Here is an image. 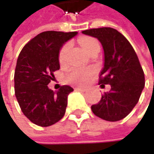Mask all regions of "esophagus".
Returning a JSON list of instances; mask_svg holds the SVG:
<instances>
[{
  "label": "esophagus",
  "instance_id": "1",
  "mask_svg": "<svg viewBox=\"0 0 154 154\" xmlns=\"http://www.w3.org/2000/svg\"><path fill=\"white\" fill-rule=\"evenodd\" d=\"M76 90H78V91H81V92H85L87 89L85 88V87H80V86H78V87H76L75 88Z\"/></svg>",
  "mask_w": 154,
  "mask_h": 154
}]
</instances>
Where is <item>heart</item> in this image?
<instances>
[{
    "instance_id": "1",
    "label": "heart",
    "mask_w": 154,
    "mask_h": 154,
    "mask_svg": "<svg viewBox=\"0 0 154 154\" xmlns=\"http://www.w3.org/2000/svg\"><path fill=\"white\" fill-rule=\"evenodd\" d=\"M79 44L87 53H90L96 47H100L99 46V43L94 38L88 37V36L81 37L79 39ZM69 48V44H66L60 49V51L59 54V60L60 63L65 62ZM93 74H94V70L92 69L75 68L68 74L67 81L69 83H71L74 85H84L88 81V79L90 78V77Z\"/></svg>"
}]
</instances>
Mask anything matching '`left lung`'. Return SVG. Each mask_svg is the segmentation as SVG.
I'll list each match as a JSON object with an SVG mask.
<instances>
[{
  "label": "left lung",
  "mask_w": 154,
  "mask_h": 154,
  "mask_svg": "<svg viewBox=\"0 0 154 154\" xmlns=\"http://www.w3.org/2000/svg\"><path fill=\"white\" fill-rule=\"evenodd\" d=\"M82 33L97 38L102 44L104 63L99 85L111 87L97 104L91 106L92 111L107 121L120 120L137 105L144 87V74L138 57L128 39L114 28H92Z\"/></svg>",
  "instance_id": "8db88e82"
}]
</instances>
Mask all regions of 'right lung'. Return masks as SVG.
Returning <instances> with one entry per match:
<instances>
[{"instance_id": "1", "label": "right lung", "mask_w": 154, "mask_h": 154, "mask_svg": "<svg viewBox=\"0 0 154 154\" xmlns=\"http://www.w3.org/2000/svg\"><path fill=\"white\" fill-rule=\"evenodd\" d=\"M77 32L45 31L31 39L20 51L16 65L15 95L24 115L34 124L49 127L60 120L68 95L73 91L62 85L53 92L48 84L60 69L59 54L63 45Z\"/></svg>"}]
</instances>
